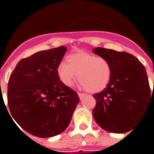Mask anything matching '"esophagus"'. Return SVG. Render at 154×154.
Here are the masks:
<instances>
[{"mask_svg": "<svg viewBox=\"0 0 154 154\" xmlns=\"http://www.w3.org/2000/svg\"><path fill=\"white\" fill-rule=\"evenodd\" d=\"M78 95H79V96L80 99H82L84 96H85V94L81 93V92H78Z\"/></svg>", "mask_w": 154, "mask_h": 154, "instance_id": "esophagus-1", "label": "esophagus"}]
</instances>
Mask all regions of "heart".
Wrapping results in <instances>:
<instances>
[{"label": "heart", "instance_id": "obj_1", "mask_svg": "<svg viewBox=\"0 0 154 154\" xmlns=\"http://www.w3.org/2000/svg\"><path fill=\"white\" fill-rule=\"evenodd\" d=\"M67 62H62L57 68L58 79L65 86H72L78 75L82 88L90 92H99L111 80L112 65L107 58L79 51L69 55Z\"/></svg>", "mask_w": 154, "mask_h": 154}]
</instances>
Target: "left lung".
I'll use <instances>...</instances> for the list:
<instances>
[{
    "label": "left lung",
    "mask_w": 154,
    "mask_h": 154,
    "mask_svg": "<svg viewBox=\"0 0 154 154\" xmlns=\"http://www.w3.org/2000/svg\"><path fill=\"white\" fill-rule=\"evenodd\" d=\"M93 53L107 58L112 69L106 88L93 95L96 101L94 119L109 133L130 131L143 117L151 99L146 69L127 52L99 47Z\"/></svg>",
    "instance_id": "obj_1"
}]
</instances>
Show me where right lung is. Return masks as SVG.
Here are the masks:
<instances>
[{
	"label": "right lung",
	"instance_id": "1",
	"mask_svg": "<svg viewBox=\"0 0 154 154\" xmlns=\"http://www.w3.org/2000/svg\"><path fill=\"white\" fill-rule=\"evenodd\" d=\"M66 50L60 46L23 58L9 78L8 103L12 117L35 137L62 133L79 102L78 94L63 85L57 74Z\"/></svg>",
	"mask_w": 154,
	"mask_h": 154
}]
</instances>
